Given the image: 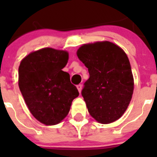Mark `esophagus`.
<instances>
[{"label": "esophagus", "mask_w": 157, "mask_h": 157, "mask_svg": "<svg viewBox=\"0 0 157 157\" xmlns=\"http://www.w3.org/2000/svg\"><path fill=\"white\" fill-rule=\"evenodd\" d=\"M82 86L81 84H79V85H78V86H77L78 90V92H79V93H81V91H82Z\"/></svg>", "instance_id": "esophagus-1"}]
</instances>
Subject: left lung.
Instances as JSON below:
<instances>
[{"label":"left lung","instance_id":"1","mask_svg":"<svg viewBox=\"0 0 157 157\" xmlns=\"http://www.w3.org/2000/svg\"><path fill=\"white\" fill-rule=\"evenodd\" d=\"M77 56L90 74L82 96L90 116L101 123L120 119L134 90L131 67L124 51L110 41H101L82 45Z\"/></svg>","mask_w":157,"mask_h":157}]
</instances>
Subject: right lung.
I'll list each match as a JSON object with an SVG mask.
<instances>
[{
  "label": "right lung",
  "instance_id": "1",
  "mask_svg": "<svg viewBox=\"0 0 157 157\" xmlns=\"http://www.w3.org/2000/svg\"><path fill=\"white\" fill-rule=\"evenodd\" d=\"M66 51L45 48L30 53L19 67V87L31 114L45 125H55L70 111L79 93L62 71Z\"/></svg>",
  "mask_w": 157,
  "mask_h": 157
}]
</instances>
